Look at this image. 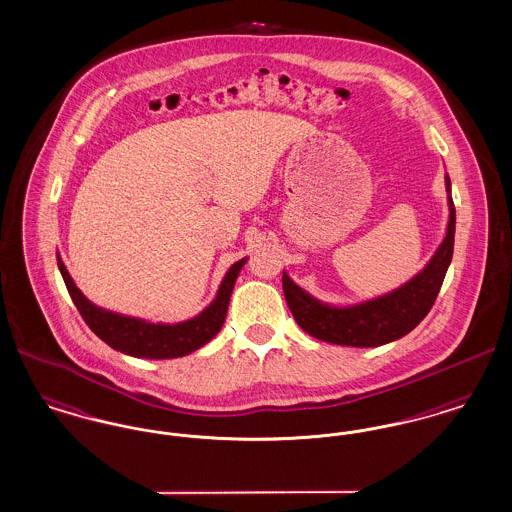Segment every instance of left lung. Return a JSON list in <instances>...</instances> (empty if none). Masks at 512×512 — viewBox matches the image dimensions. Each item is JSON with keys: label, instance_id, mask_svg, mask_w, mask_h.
Here are the masks:
<instances>
[{"label": "left lung", "instance_id": "obj_1", "mask_svg": "<svg viewBox=\"0 0 512 512\" xmlns=\"http://www.w3.org/2000/svg\"><path fill=\"white\" fill-rule=\"evenodd\" d=\"M445 184L447 192H451L449 176L445 178ZM453 244L455 205L449 197V224L445 240L439 245L428 267L418 272L405 286L359 305L330 307L293 284L292 278L284 272V297L295 322L309 336L336 345L378 347L407 336L430 313L451 263Z\"/></svg>", "mask_w": 512, "mask_h": 512}]
</instances>
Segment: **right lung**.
I'll use <instances>...</instances> for the list:
<instances>
[{"label": "right lung", "mask_w": 512, "mask_h": 512, "mask_svg": "<svg viewBox=\"0 0 512 512\" xmlns=\"http://www.w3.org/2000/svg\"><path fill=\"white\" fill-rule=\"evenodd\" d=\"M244 265L245 259H242L230 267L220 284L217 299L201 315L180 324H153L96 307L74 286L73 278L69 276L63 261L57 257V267L61 270L69 295L90 330L115 351L138 359L184 357L213 340L224 324L230 295Z\"/></svg>", "instance_id": "1"}]
</instances>
